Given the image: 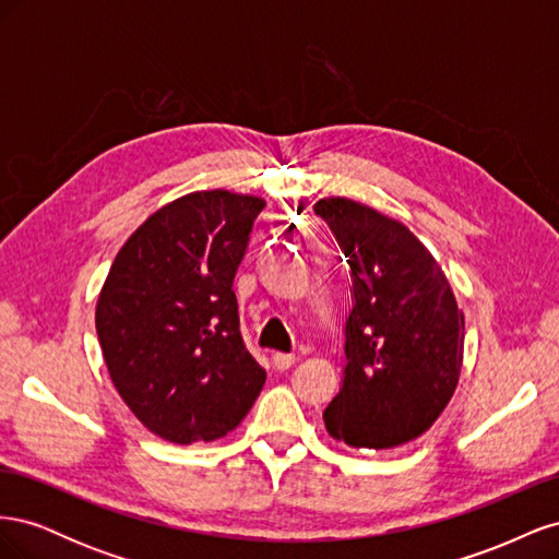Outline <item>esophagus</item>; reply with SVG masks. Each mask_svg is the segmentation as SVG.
<instances>
[{
    "label": "esophagus",
    "mask_w": 559,
    "mask_h": 559,
    "mask_svg": "<svg viewBox=\"0 0 559 559\" xmlns=\"http://www.w3.org/2000/svg\"><path fill=\"white\" fill-rule=\"evenodd\" d=\"M294 364H296L294 354H282V352H275V354H273V366H275L277 370H286V368H292Z\"/></svg>",
    "instance_id": "1"
}]
</instances>
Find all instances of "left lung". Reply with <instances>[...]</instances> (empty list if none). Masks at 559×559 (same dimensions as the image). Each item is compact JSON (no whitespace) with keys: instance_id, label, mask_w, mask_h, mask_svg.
Here are the masks:
<instances>
[{"instance_id":"obj_1","label":"left lung","mask_w":559,"mask_h":559,"mask_svg":"<svg viewBox=\"0 0 559 559\" xmlns=\"http://www.w3.org/2000/svg\"><path fill=\"white\" fill-rule=\"evenodd\" d=\"M352 270L345 378L324 411L329 436L352 448L415 441L445 411L464 361V312L443 267L396 218L357 200L321 198Z\"/></svg>"}]
</instances>
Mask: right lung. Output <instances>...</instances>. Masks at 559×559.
I'll return each instance as SVG.
<instances>
[{"mask_svg":"<svg viewBox=\"0 0 559 559\" xmlns=\"http://www.w3.org/2000/svg\"><path fill=\"white\" fill-rule=\"evenodd\" d=\"M265 200L224 189L181 195L116 253L95 308L109 378L163 441H216L240 425L265 370L240 335L233 280Z\"/></svg>","mask_w":559,"mask_h":559,"instance_id":"1","label":"right lung"}]
</instances>
